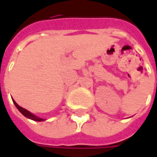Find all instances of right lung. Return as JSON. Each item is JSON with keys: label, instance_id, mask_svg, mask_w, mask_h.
<instances>
[{"label": "right lung", "instance_id": "obj_1", "mask_svg": "<svg viewBox=\"0 0 157 157\" xmlns=\"http://www.w3.org/2000/svg\"><path fill=\"white\" fill-rule=\"evenodd\" d=\"M12 101H13V103H14L16 107H17V109L19 110V112L21 113L22 115L25 116L26 118H29V119H32V120H33V121H38V122L44 121L45 120L44 118H39V117H38V116H36L35 114H33V113H32L31 112L28 111L27 109H23V108H22V107H20V106H19L18 104H17V103L13 100V99H12Z\"/></svg>", "mask_w": 157, "mask_h": 157}]
</instances>
